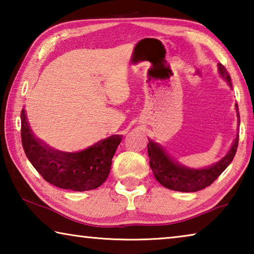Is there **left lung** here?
<instances>
[{"label":"left lung","instance_id":"obj_1","mask_svg":"<svg viewBox=\"0 0 254 254\" xmlns=\"http://www.w3.org/2000/svg\"><path fill=\"white\" fill-rule=\"evenodd\" d=\"M218 71L227 80V83L231 84V76L227 72L226 68L218 64ZM236 111H238V118L240 123V113L236 104ZM239 144V135L235 137L233 145H232L229 153L218 161L216 165H214L206 169H187L182 167L178 163L174 162L166 154L165 151L159 147L157 143L149 141L148 143V153L150 159V167L154 175V177L166 188L173 189L177 191H198L200 189H204L212 185L215 180L218 178L227 166L230 165L235 156L236 150Z\"/></svg>","mask_w":254,"mask_h":254}]
</instances>
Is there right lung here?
Segmentation results:
<instances>
[{"label": "right lung", "mask_w": 254, "mask_h": 254, "mask_svg": "<svg viewBox=\"0 0 254 254\" xmlns=\"http://www.w3.org/2000/svg\"><path fill=\"white\" fill-rule=\"evenodd\" d=\"M21 141L25 156L46 182L63 189L85 191L105 182L122 136L111 135L80 152H59L32 135L22 110Z\"/></svg>", "instance_id": "1"}]
</instances>
